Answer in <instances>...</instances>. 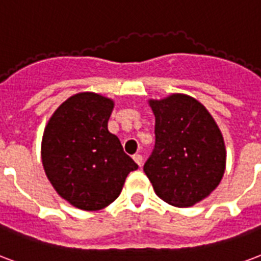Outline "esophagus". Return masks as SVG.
Wrapping results in <instances>:
<instances>
[{
    "mask_svg": "<svg viewBox=\"0 0 261 261\" xmlns=\"http://www.w3.org/2000/svg\"><path fill=\"white\" fill-rule=\"evenodd\" d=\"M133 159H134V162H136L137 165L142 166V162H144V159H142V156H141L140 153H136V155L133 156Z\"/></svg>",
    "mask_w": 261,
    "mask_h": 261,
    "instance_id": "esophagus-1",
    "label": "esophagus"
}]
</instances>
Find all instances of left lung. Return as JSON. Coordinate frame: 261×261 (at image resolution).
Here are the masks:
<instances>
[{
	"mask_svg": "<svg viewBox=\"0 0 261 261\" xmlns=\"http://www.w3.org/2000/svg\"><path fill=\"white\" fill-rule=\"evenodd\" d=\"M149 106L156 141L144 171L166 203L194 206L223 178L227 162L223 134L209 111L190 95L149 99Z\"/></svg>",
	"mask_w": 261,
	"mask_h": 261,
	"instance_id": "8db88e82",
	"label": "left lung"
}]
</instances>
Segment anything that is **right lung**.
<instances>
[{
  "label": "right lung",
  "mask_w": 261,
  "mask_h": 261,
  "mask_svg": "<svg viewBox=\"0 0 261 261\" xmlns=\"http://www.w3.org/2000/svg\"><path fill=\"white\" fill-rule=\"evenodd\" d=\"M115 102L95 92H79L49 117L41 141L44 171L58 195L77 209L95 212L120 195L138 166L108 130Z\"/></svg>",
  "instance_id": "1"
}]
</instances>
